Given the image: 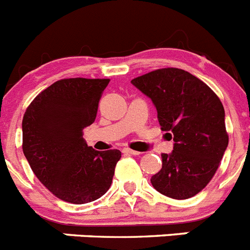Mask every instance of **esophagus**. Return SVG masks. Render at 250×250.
<instances>
[{"mask_svg":"<svg viewBox=\"0 0 250 250\" xmlns=\"http://www.w3.org/2000/svg\"><path fill=\"white\" fill-rule=\"evenodd\" d=\"M123 152L124 154H130V155H139V154H140V152L136 151V150L129 149V147H124Z\"/></svg>","mask_w":250,"mask_h":250,"instance_id":"1","label":"esophagus"}]
</instances>
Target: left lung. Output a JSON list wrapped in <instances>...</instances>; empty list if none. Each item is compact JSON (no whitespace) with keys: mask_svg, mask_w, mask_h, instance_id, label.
Wrapping results in <instances>:
<instances>
[{"mask_svg":"<svg viewBox=\"0 0 250 250\" xmlns=\"http://www.w3.org/2000/svg\"><path fill=\"white\" fill-rule=\"evenodd\" d=\"M131 83L151 99L161 130L174 140L173 152L161 155L163 167L150 179L152 187L173 199L196 195L213 179L228 146L222 101L182 68H159Z\"/></svg>","mask_w":250,"mask_h":250,"instance_id":"left-lung-1","label":"left lung"}]
</instances>
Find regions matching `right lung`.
Masks as SVG:
<instances>
[{
	"instance_id": "right-lung-1",
	"label": "right lung",
	"mask_w": 250,
	"mask_h": 250,
	"mask_svg": "<svg viewBox=\"0 0 250 250\" xmlns=\"http://www.w3.org/2000/svg\"><path fill=\"white\" fill-rule=\"evenodd\" d=\"M110 79H62L40 92L22 120V150L31 169L63 202L85 204L109 190L118 149L87 146L83 129L96 119Z\"/></svg>"
}]
</instances>
